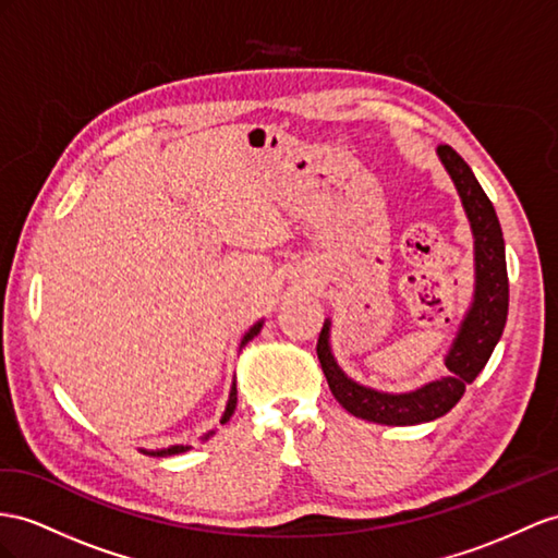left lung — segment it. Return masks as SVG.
I'll use <instances>...</instances> for the list:
<instances>
[{
	"label": "left lung",
	"instance_id": "obj_1",
	"mask_svg": "<svg viewBox=\"0 0 558 558\" xmlns=\"http://www.w3.org/2000/svg\"><path fill=\"white\" fill-rule=\"evenodd\" d=\"M438 155L457 185V193H460L466 217L471 221V231H474L476 238L474 304H471L460 327V335H457L446 359V365L450 369L448 377H440L410 393H381L351 381L335 363L330 344H327L330 323L323 325L316 353L325 379L330 384V391L341 408L349 410L353 417L367 422L401 426L432 422L446 415V412L460 403L466 384L474 381L485 363H488L507 323L509 278L505 259V238L495 207L490 197L481 189L474 171H471V167L460 155L446 146V143L438 146Z\"/></svg>",
	"mask_w": 558,
	"mask_h": 558
}]
</instances>
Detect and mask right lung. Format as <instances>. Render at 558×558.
I'll list each match as a JSON object with an SVG mask.
<instances>
[{
    "label": "right lung",
    "mask_w": 558,
    "mask_h": 558,
    "mask_svg": "<svg viewBox=\"0 0 558 558\" xmlns=\"http://www.w3.org/2000/svg\"><path fill=\"white\" fill-rule=\"evenodd\" d=\"M259 330H262V323H256L252 330L245 335V339H242V344H240V349L242 347H247V341H252L256 335H259ZM235 405H238V389H235V381H233V389H231V398H228V405H226V412H223V417H221V424H226L228 420L233 417V412H235ZM209 436V434H207ZM205 436V438H207ZM189 450V446H174V448H169V450H160V452H150V454H179V452H185Z\"/></svg>",
    "instance_id": "right-lung-1"
}]
</instances>
